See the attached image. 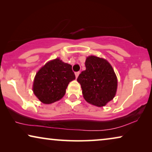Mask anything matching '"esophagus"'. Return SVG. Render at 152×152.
<instances>
[{
  "label": "esophagus",
  "mask_w": 152,
  "mask_h": 152,
  "mask_svg": "<svg viewBox=\"0 0 152 152\" xmlns=\"http://www.w3.org/2000/svg\"><path fill=\"white\" fill-rule=\"evenodd\" d=\"M79 75H80V72H75V77H76V78L78 77Z\"/></svg>",
  "instance_id": "obj_1"
}]
</instances>
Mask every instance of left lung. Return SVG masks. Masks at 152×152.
<instances>
[{
  "instance_id": "1",
  "label": "left lung",
  "mask_w": 152,
  "mask_h": 152,
  "mask_svg": "<svg viewBox=\"0 0 152 152\" xmlns=\"http://www.w3.org/2000/svg\"><path fill=\"white\" fill-rule=\"evenodd\" d=\"M86 70L77 78L83 97L87 102L98 107H104L115 96L118 79L107 59L90 55L85 61Z\"/></svg>"
}]
</instances>
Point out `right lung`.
Instances as JSON below:
<instances>
[{
  "label": "right lung",
  "mask_w": 152,
  "mask_h": 152,
  "mask_svg": "<svg viewBox=\"0 0 152 152\" xmlns=\"http://www.w3.org/2000/svg\"><path fill=\"white\" fill-rule=\"evenodd\" d=\"M74 80L75 75L72 66L56 58L37 71L33 82V93L39 101L50 104L64 96L68 84Z\"/></svg>",
  "instance_id": "obj_1"
}]
</instances>
